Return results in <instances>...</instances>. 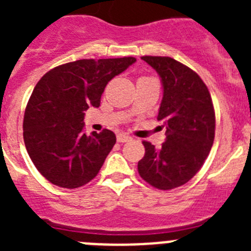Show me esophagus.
<instances>
[{
  "instance_id": "1",
  "label": "esophagus",
  "mask_w": 251,
  "mask_h": 251,
  "mask_svg": "<svg viewBox=\"0 0 251 251\" xmlns=\"http://www.w3.org/2000/svg\"><path fill=\"white\" fill-rule=\"evenodd\" d=\"M117 141L121 142V143H124V142H128L130 141V137L127 136V134H124V133H121L117 136Z\"/></svg>"
}]
</instances>
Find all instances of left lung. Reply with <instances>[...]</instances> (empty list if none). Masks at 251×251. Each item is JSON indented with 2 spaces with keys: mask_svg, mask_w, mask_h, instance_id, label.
Returning a JSON list of instances; mask_svg holds the SVG:
<instances>
[{
  "mask_svg": "<svg viewBox=\"0 0 251 251\" xmlns=\"http://www.w3.org/2000/svg\"><path fill=\"white\" fill-rule=\"evenodd\" d=\"M161 77L163 98L158 121L166 141L156 150L143 141L139 176L153 187L172 190L188 182L202 167L215 138V110L207 86L199 75L168 56H142Z\"/></svg>",
  "mask_w": 251,
  "mask_h": 251,
  "instance_id": "left-lung-1",
  "label": "left lung"
}]
</instances>
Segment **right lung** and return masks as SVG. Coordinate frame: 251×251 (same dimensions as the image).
<instances>
[{
	"label": "right lung",
	"mask_w": 251,
	"mask_h": 251,
	"mask_svg": "<svg viewBox=\"0 0 251 251\" xmlns=\"http://www.w3.org/2000/svg\"><path fill=\"white\" fill-rule=\"evenodd\" d=\"M136 57L83 59L46 73L31 94L24 117V141L35 167L64 188L90 182L115 145L109 129L84 133V115L98 108L106 84Z\"/></svg>",
	"instance_id": "add662e5"
}]
</instances>
